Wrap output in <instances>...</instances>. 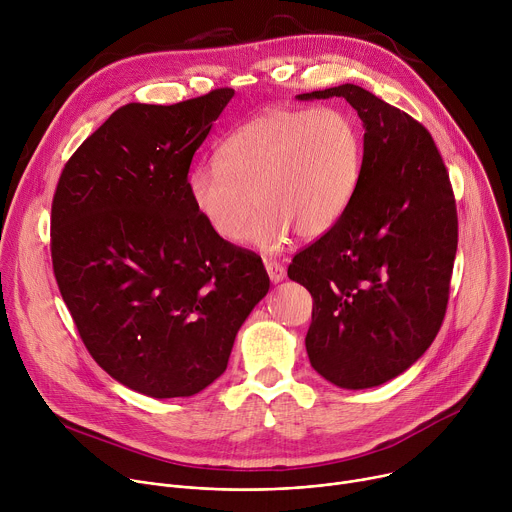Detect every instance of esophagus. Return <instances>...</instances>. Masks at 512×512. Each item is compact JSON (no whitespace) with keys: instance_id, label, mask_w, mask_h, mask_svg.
Listing matches in <instances>:
<instances>
[{"instance_id":"obj_1","label":"esophagus","mask_w":512,"mask_h":512,"mask_svg":"<svg viewBox=\"0 0 512 512\" xmlns=\"http://www.w3.org/2000/svg\"><path fill=\"white\" fill-rule=\"evenodd\" d=\"M265 269H267V275H269L271 283L283 281V277H285V267H283L281 263H277V261H265Z\"/></svg>"}]
</instances>
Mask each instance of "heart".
<instances>
[{
	"label": "heart",
	"instance_id": "obj_1",
	"mask_svg": "<svg viewBox=\"0 0 512 512\" xmlns=\"http://www.w3.org/2000/svg\"><path fill=\"white\" fill-rule=\"evenodd\" d=\"M364 148L356 121L342 109H267L239 125L196 166L188 196L206 227L239 243L257 208L247 241L277 251L296 231L318 239L352 204L362 178Z\"/></svg>",
	"mask_w": 512,
	"mask_h": 512
}]
</instances>
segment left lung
I'll list each match as a JSON object with an SVG mask.
<instances>
[{
    "instance_id": "1",
    "label": "left lung",
    "mask_w": 512,
    "mask_h": 512,
    "mask_svg": "<svg viewBox=\"0 0 512 512\" xmlns=\"http://www.w3.org/2000/svg\"><path fill=\"white\" fill-rule=\"evenodd\" d=\"M342 97L364 127L358 192L338 221L287 267L314 298L306 350L342 389L379 387L431 346L446 316L458 249L456 200L429 131L358 85L298 95Z\"/></svg>"
}]
</instances>
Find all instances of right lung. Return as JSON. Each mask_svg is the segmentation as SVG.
Listing matches in <instances>:
<instances>
[{"label": "right lung", "instance_id": "1", "mask_svg": "<svg viewBox=\"0 0 512 512\" xmlns=\"http://www.w3.org/2000/svg\"><path fill=\"white\" fill-rule=\"evenodd\" d=\"M233 95L117 109L54 192L62 300L99 367L154 399L192 397L221 377L269 291L261 257L216 237L188 196L192 156Z\"/></svg>", "mask_w": 512, "mask_h": 512}]
</instances>
